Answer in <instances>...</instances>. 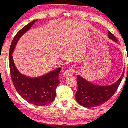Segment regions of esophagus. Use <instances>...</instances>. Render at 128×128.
<instances>
[{"instance_id":"esophagus-1","label":"esophagus","mask_w":128,"mask_h":128,"mask_svg":"<svg viewBox=\"0 0 128 128\" xmlns=\"http://www.w3.org/2000/svg\"><path fill=\"white\" fill-rule=\"evenodd\" d=\"M74 70H67V71H64L63 72V76L64 78H68L70 76H72L73 74H74Z\"/></svg>"}]
</instances>
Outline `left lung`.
Segmentation results:
<instances>
[{
    "label": "left lung",
    "mask_w": 128,
    "mask_h": 128,
    "mask_svg": "<svg viewBox=\"0 0 128 128\" xmlns=\"http://www.w3.org/2000/svg\"><path fill=\"white\" fill-rule=\"evenodd\" d=\"M108 38L116 42H117L116 37L110 32H108ZM124 72L120 78L114 84L108 86H101L94 85L80 75H78V89L76 93V100L80 105L86 108L101 105L108 101L114 95L122 80Z\"/></svg>",
    "instance_id": "8db88e82"
}]
</instances>
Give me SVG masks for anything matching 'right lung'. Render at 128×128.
Segmentation results:
<instances>
[{"mask_svg":"<svg viewBox=\"0 0 128 128\" xmlns=\"http://www.w3.org/2000/svg\"><path fill=\"white\" fill-rule=\"evenodd\" d=\"M36 21L34 20L25 26L14 36L10 47L9 60L11 79L16 91L28 103L41 106L52 103L56 98V90L60 84L58 74L61 70L60 68L41 76L30 78L18 71L12 56L18 40Z\"/></svg>","mask_w":128,"mask_h":128,"instance_id":"add662e5","label":"right lung"}]
</instances>
